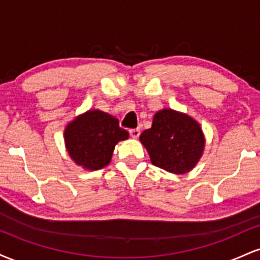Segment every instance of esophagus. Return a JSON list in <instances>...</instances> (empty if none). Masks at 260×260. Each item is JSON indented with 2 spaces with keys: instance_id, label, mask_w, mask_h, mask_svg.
<instances>
[{
  "instance_id": "obj_1",
  "label": "esophagus",
  "mask_w": 260,
  "mask_h": 260,
  "mask_svg": "<svg viewBox=\"0 0 260 260\" xmlns=\"http://www.w3.org/2000/svg\"><path fill=\"white\" fill-rule=\"evenodd\" d=\"M129 134L132 138H138L140 134V129L139 128H132V129H129Z\"/></svg>"
}]
</instances>
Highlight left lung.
<instances>
[{
    "label": "left lung",
    "mask_w": 260,
    "mask_h": 260,
    "mask_svg": "<svg viewBox=\"0 0 260 260\" xmlns=\"http://www.w3.org/2000/svg\"><path fill=\"white\" fill-rule=\"evenodd\" d=\"M153 165L172 174H186L201 159L204 136L189 116L172 110H161L153 124L140 134Z\"/></svg>",
    "instance_id": "8db88e82"
}]
</instances>
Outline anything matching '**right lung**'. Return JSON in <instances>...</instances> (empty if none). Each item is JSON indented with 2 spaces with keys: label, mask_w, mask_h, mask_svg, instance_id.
Instances as JSON below:
<instances>
[{
  "label": "right lung",
  "mask_w": 260,
  "mask_h": 260,
  "mask_svg": "<svg viewBox=\"0 0 260 260\" xmlns=\"http://www.w3.org/2000/svg\"><path fill=\"white\" fill-rule=\"evenodd\" d=\"M117 118L99 110L88 111L68 124L66 147L77 165L88 170L103 169L110 162L115 145L128 138Z\"/></svg>",
  "instance_id": "obj_1"
}]
</instances>
